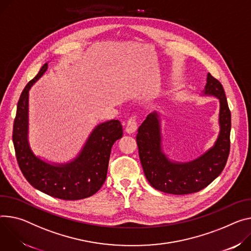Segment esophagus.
Listing matches in <instances>:
<instances>
[{"label":"esophagus","mask_w":251,"mask_h":251,"mask_svg":"<svg viewBox=\"0 0 251 251\" xmlns=\"http://www.w3.org/2000/svg\"><path fill=\"white\" fill-rule=\"evenodd\" d=\"M136 130H137V122H136V119L134 117L129 118L127 125H126V132L128 134L134 133Z\"/></svg>","instance_id":"esophagus-1"}]
</instances>
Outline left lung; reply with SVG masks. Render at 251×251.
<instances>
[{
	"label": "left lung",
	"instance_id": "left-lung-1",
	"mask_svg": "<svg viewBox=\"0 0 251 251\" xmlns=\"http://www.w3.org/2000/svg\"><path fill=\"white\" fill-rule=\"evenodd\" d=\"M203 95L219 99L218 137L210 149L190 162H175L162 151L160 115L153 112L138 129L139 158L150 185L165 193L183 195L198 192L209 185L225 167L230 150L231 114L221 83L207 74Z\"/></svg>",
	"mask_w": 251,
	"mask_h": 251
}]
</instances>
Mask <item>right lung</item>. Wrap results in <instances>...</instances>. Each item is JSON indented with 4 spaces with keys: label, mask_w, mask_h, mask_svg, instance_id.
I'll use <instances>...</instances> for the list:
<instances>
[{
    "label": "right lung",
    "mask_w": 251,
    "mask_h": 251,
    "mask_svg": "<svg viewBox=\"0 0 251 251\" xmlns=\"http://www.w3.org/2000/svg\"><path fill=\"white\" fill-rule=\"evenodd\" d=\"M48 69L44 64L20 96L13 128V143L19 167L29 183L52 197L78 200L95 194L104 184L113 144L122 138L120 121L99 124L90 134L81 152L72 161L48 163L32 151L29 140V90Z\"/></svg>",
    "instance_id": "add662e5"
}]
</instances>
